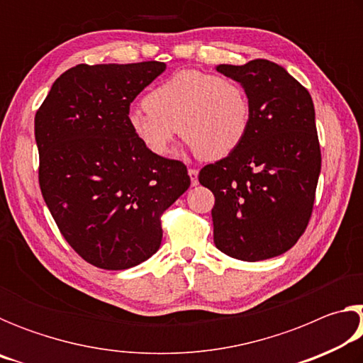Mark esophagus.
Instances as JSON below:
<instances>
[{"label": "esophagus", "mask_w": 363, "mask_h": 363, "mask_svg": "<svg viewBox=\"0 0 363 363\" xmlns=\"http://www.w3.org/2000/svg\"><path fill=\"white\" fill-rule=\"evenodd\" d=\"M189 176H190V181H192V186H196V184H199V171L194 168H189Z\"/></svg>", "instance_id": "34e87169"}]
</instances>
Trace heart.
<instances>
[{"label":"heart","instance_id":"b5f03b06","mask_svg":"<svg viewBox=\"0 0 363 363\" xmlns=\"http://www.w3.org/2000/svg\"><path fill=\"white\" fill-rule=\"evenodd\" d=\"M145 107L128 112L138 143L164 157L179 131L205 160H218L242 144L250 128L251 104L240 83L199 70H181L145 97Z\"/></svg>","mask_w":363,"mask_h":363}]
</instances>
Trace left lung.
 <instances>
[{
    "instance_id": "left-lung-1",
    "label": "left lung",
    "mask_w": 363,
    "mask_h": 363,
    "mask_svg": "<svg viewBox=\"0 0 363 363\" xmlns=\"http://www.w3.org/2000/svg\"><path fill=\"white\" fill-rule=\"evenodd\" d=\"M216 70L247 91L251 120L242 144L199 174L216 199L214 245L240 261L269 259L298 242L314 206L322 167L314 102L284 67L266 59Z\"/></svg>"
}]
</instances>
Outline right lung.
<instances>
[{
  "label": "right lung",
  "mask_w": 363,
  "mask_h": 363,
  "mask_svg": "<svg viewBox=\"0 0 363 363\" xmlns=\"http://www.w3.org/2000/svg\"><path fill=\"white\" fill-rule=\"evenodd\" d=\"M164 70L157 60L79 64L35 115L43 199L65 240L96 267L130 269L155 255L160 214L190 186L186 164L147 152L126 121Z\"/></svg>",
  "instance_id": "right-lung-1"
}]
</instances>
